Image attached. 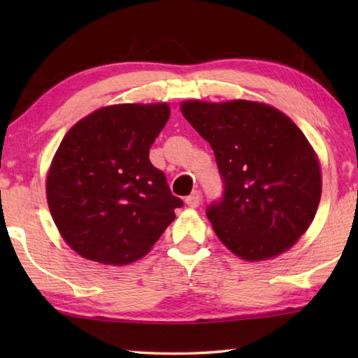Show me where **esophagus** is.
<instances>
[{"instance_id":"34e87169","label":"esophagus","mask_w":358,"mask_h":358,"mask_svg":"<svg viewBox=\"0 0 358 358\" xmlns=\"http://www.w3.org/2000/svg\"><path fill=\"white\" fill-rule=\"evenodd\" d=\"M185 202H186V205H187V207H189V208H197L199 205H201V194H199V192H192L191 196L186 197Z\"/></svg>"}]
</instances>
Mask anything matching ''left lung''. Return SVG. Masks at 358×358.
Masks as SVG:
<instances>
[{"label": "left lung", "instance_id": "8db88e82", "mask_svg": "<svg viewBox=\"0 0 358 358\" xmlns=\"http://www.w3.org/2000/svg\"><path fill=\"white\" fill-rule=\"evenodd\" d=\"M180 108L215 151L224 180V199L207 210L222 245L248 262L290 250L322 194L319 157L301 129L257 101L187 99Z\"/></svg>", "mask_w": 358, "mask_h": 358}]
</instances>
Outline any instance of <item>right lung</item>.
<instances>
[{
	"mask_svg": "<svg viewBox=\"0 0 358 358\" xmlns=\"http://www.w3.org/2000/svg\"><path fill=\"white\" fill-rule=\"evenodd\" d=\"M167 102L101 107L66 132L45 178L59 235L83 259L128 265L151 251L175 208L150 147L164 128Z\"/></svg>",
	"mask_w": 358,
	"mask_h": 358,
	"instance_id": "add662e5",
	"label": "right lung"
}]
</instances>
